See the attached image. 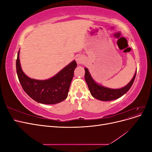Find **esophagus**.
<instances>
[{
  "label": "esophagus",
  "mask_w": 152,
  "mask_h": 152,
  "mask_svg": "<svg viewBox=\"0 0 152 152\" xmlns=\"http://www.w3.org/2000/svg\"><path fill=\"white\" fill-rule=\"evenodd\" d=\"M75 59L77 63L79 64V65H81V64H83L84 63V58L81 56V55H77Z\"/></svg>",
  "instance_id": "obj_1"
}]
</instances>
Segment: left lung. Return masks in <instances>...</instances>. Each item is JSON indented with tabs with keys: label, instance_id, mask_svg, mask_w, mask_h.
I'll return each mask as SVG.
<instances>
[{
	"label": "left lung",
	"instance_id": "8db88e82",
	"mask_svg": "<svg viewBox=\"0 0 152 152\" xmlns=\"http://www.w3.org/2000/svg\"><path fill=\"white\" fill-rule=\"evenodd\" d=\"M84 70L85 80L87 86H88L91 95L94 98L101 101H104V102L117 99L121 98L124 94H125L130 89L133 82L134 81L136 75V72L131 80L126 86L120 89H111L96 83L93 79V77H91L88 69L85 68Z\"/></svg>",
	"mask_w": 152,
	"mask_h": 152
}]
</instances>
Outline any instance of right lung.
I'll list each match as a JSON object with an SVG mask.
<instances>
[{
	"instance_id": "obj_1",
	"label": "right lung",
	"mask_w": 152,
	"mask_h": 152,
	"mask_svg": "<svg viewBox=\"0 0 152 152\" xmlns=\"http://www.w3.org/2000/svg\"><path fill=\"white\" fill-rule=\"evenodd\" d=\"M77 66L73 60L50 79L37 80L28 77L22 70L20 50L16 59V72L23 89L35 102L47 104H56L66 99Z\"/></svg>"
}]
</instances>
